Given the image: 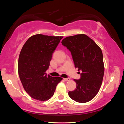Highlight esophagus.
Here are the masks:
<instances>
[{
  "label": "esophagus",
  "mask_w": 124,
  "mask_h": 124,
  "mask_svg": "<svg viewBox=\"0 0 124 124\" xmlns=\"http://www.w3.org/2000/svg\"><path fill=\"white\" fill-rule=\"evenodd\" d=\"M65 81H70V78H63Z\"/></svg>",
  "instance_id": "obj_1"
}]
</instances>
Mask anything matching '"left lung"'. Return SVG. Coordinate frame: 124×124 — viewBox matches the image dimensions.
<instances>
[{"instance_id":"8db88e82","label":"left lung","mask_w":124,"mask_h":124,"mask_svg":"<svg viewBox=\"0 0 124 124\" xmlns=\"http://www.w3.org/2000/svg\"><path fill=\"white\" fill-rule=\"evenodd\" d=\"M61 43L71 52L75 68L81 71L80 78L74 79L76 89L69 91L68 95L77 102H89L97 95L102 85L104 72L102 50L84 34L67 37Z\"/></svg>"}]
</instances>
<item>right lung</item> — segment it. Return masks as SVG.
Here are the masks:
<instances>
[{"instance_id": "right-lung-1", "label": "right lung", "mask_w": 124, "mask_h": 124, "mask_svg": "<svg viewBox=\"0 0 124 124\" xmlns=\"http://www.w3.org/2000/svg\"><path fill=\"white\" fill-rule=\"evenodd\" d=\"M63 37L36 34L25 43L20 52L18 72L22 84L29 95L44 101L54 95L61 77L47 75L52 54Z\"/></svg>"}]
</instances>
